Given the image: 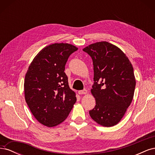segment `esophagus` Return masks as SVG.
Instances as JSON below:
<instances>
[{"label":"esophagus","mask_w":155,"mask_h":155,"mask_svg":"<svg viewBox=\"0 0 155 155\" xmlns=\"http://www.w3.org/2000/svg\"><path fill=\"white\" fill-rule=\"evenodd\" d=\"M87 93V91L86 90V89H84V90H81V91H78L79 94H86Z\"/></svg>","instance_id":"1"}]
</instances>
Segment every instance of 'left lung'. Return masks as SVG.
<instances>
[{
	"label": "left lung",
	"instance_id": "8db88e82",
	"mask_svg": "<svg viewBox=\"0 0 155 155\" xmlns=\"http://www.w3.org/2000/svg\"><path fill=\"white\" fill-rule=\"evenodd\" d=\"M83 50L91 56L94 66L91 92L96 105L89 114L98 124L114 126L133 100L136 86L133 67L123 51L108 42H97Z\"/></svg>",
	"mask_w": 155,
	"mask_h": 155
}]
</instances>
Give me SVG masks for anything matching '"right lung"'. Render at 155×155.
Segmentation results:
<instances>
[{
	"label": "right lung",
	"instance_id": "add662e5",
	"mask_svg": "<svg viewBox=\"0 0 155 155\" xmlns=\"http://www.w3.org/2000/svg\"><path fill=\"white\" fill-rule=\"evenodd\" d=\"M76 50L67 43L47 46L35 56L26 74V102L37 121L45 126L63 122L76 101L64 72L69 56Z\"/></svg>",
	"mask_w": 155,
	"mask_h": 155
}]
</instances>
